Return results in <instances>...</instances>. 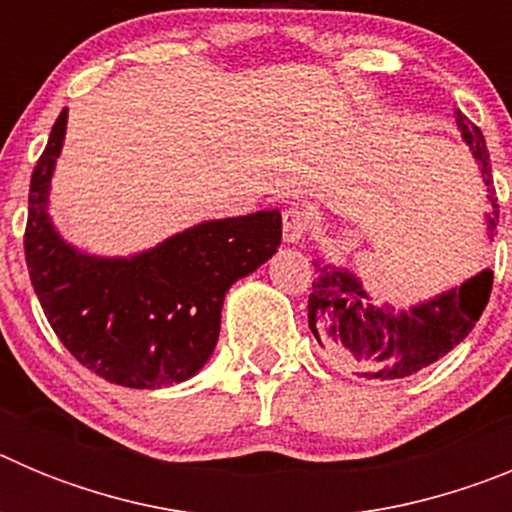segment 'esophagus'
<instances>
[{
	"instance_id": "1",
	"label": "esophagus",
	"mask_w": 512,
	"mask_h": 512,
	"mask_svg": "<svg viewBox=\"0 0 512 512\" xmlns=\"http://www.w3.org/2000/svg\"><path fill=\"white\" fill-rule=\"evenodd\" d=\"M307 212L302 210L300 205H289L287 210L282 212V230H284V241L287 243H300L307 233Z\"/></svg>"
}]
</instances>
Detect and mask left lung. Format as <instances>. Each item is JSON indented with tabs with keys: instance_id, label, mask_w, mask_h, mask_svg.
Returning <instances> with one entry per match:
<instances>
[{
	"instance_id": "1",
	"label": "left lung",
	"mask_w": 512,
	"mask_h": 512,
	"mask_svg": "<svg viewBox=\"0 0 512 512\" xmlns=\"http://www.w3.org/2000/svg\"><path fill=\"white\" fill-rule=\"evenodd\" d=\"M456 125L477 158L487 184L492 210L487 228L495 230L497 197L492 187L490 153L482 130L456 110ZM318 279L312 282L307 300V323L330 361L351 366L369 379H402L431 366L459 346L490 302L492 271L485 269L467 279L459 289H449L408 312H395L392 305H372V297L356 274L315 261Z\"/></svg>"
}]
</instances>
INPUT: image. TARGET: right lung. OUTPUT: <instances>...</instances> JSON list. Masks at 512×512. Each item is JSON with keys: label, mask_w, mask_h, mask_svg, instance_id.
<instances>
[{"label": "right lung", "mask_w": 512, "mask_h": 512, "mask_svg": "<svg viewBox=\"0 0 512 512\" xmlns=\"http://www.w3.org/2000/svg\"><path fill=\"white\" fill-rule=\"evenodd\" d=\"M66 135V110L30 179L25 261L45 318L79 364L133 390H158L200 372L215 351L230 284L277 253L279 210L207 220L130 259H97L63 241L48 189Z\"/></svg>", "instance_id": "add662e5"}]
</instances>
